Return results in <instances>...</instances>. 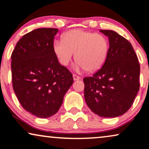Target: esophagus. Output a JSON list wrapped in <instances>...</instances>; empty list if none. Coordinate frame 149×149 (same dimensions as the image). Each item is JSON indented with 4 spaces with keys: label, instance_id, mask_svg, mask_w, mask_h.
<instances>
[{
    "label": "esophagus",
    "instance_id": "1",
    "mask_svg": "<svg viewBox=\"0 0 149 149\" xmlns=\"http://www.w3.org/2000/svg\"><path fill=\"white\" fill-rule=\"evenodd\" d=\"M73 79H74V81H77V80H79V79H81V77L79 76H77L76 74H73Z\"/></svg>",
    "mask_w": 149,
    "mask_h": 149
}]
</instances>
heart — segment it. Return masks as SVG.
<instances>
[{
  "label": "heart",
  "mask_w": 149,
  "mask_h": 149,
  "mask_svg": "<svg viewBox=\"0 0 149 149\" xmlns=\"http://www.w3.org/2000/svg\"><path fill=\"white\" fill-rule=\"evenodd\" d=\"M53 49L63 65H68L76 53L75 69L94 72L105 63L109 53V42L101 33L73 29L63 34L62 40H55Z\"/></svg>",
  "instance_id": "b5f03b06"
}]
</instances>
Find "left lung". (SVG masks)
Returning <instances> with one entry per match:
<instances>
[{
  "label": "left lung",
  "instance_id": "8db88e82",
  "mask_svg": "<svg viewBox=\"0 0 149 149\" xmlns=\"http://www.w3.org/2000/svg\"><path fill=\"white\" fill-rule=\"evenodd\" d=\"M108 37L109 50L100 70L84 79V98L92 112L103 118L124 114L140 88V67L128 40L111 30H100Z\"/></svg>",
  "mask_w": 149,
  "mask_h": 149
}]
</instances>
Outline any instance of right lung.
<instances>
[{"instance_id":"right-lung-1","label":"right lung","mask_w":149,"mask_h":149,"mask_svg":"<svg viewBox=\"0 0 149 149\" xmlns=\"http://www.w3.org/2000/svg\"><path fill=\"white\" fill-rule=\"evenodd\" d=\"M58 29H37L17 42L11 54L13 88L25 110L46 118L55 114L73 84L71 72L53 52Z\"/></svg>"}]
</instances>
